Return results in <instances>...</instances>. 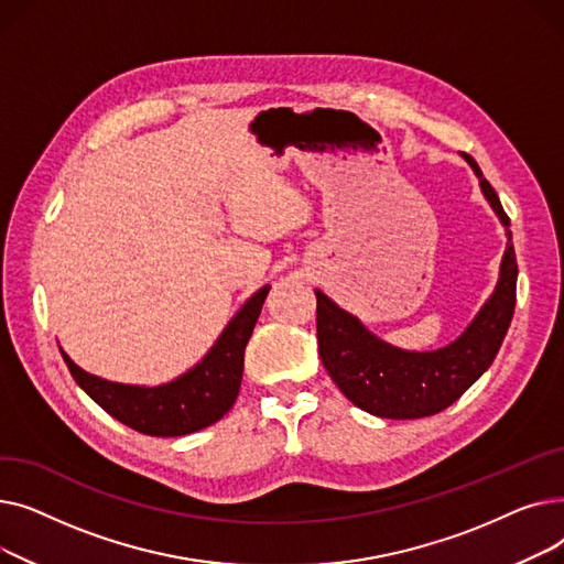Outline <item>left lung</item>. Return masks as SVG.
Instances as JSON below:
<instances>
[{"label": "left lung", "instance_id": "1", "mask_svg": "<svg viewBox=\"0 0 564 564\" xmlns=\"http://www.w3.org/2000/svg\"><path fill=\"white\" fill-rule=\"evenodd\" d=\"M462 155L480 177L482 194L508 230L510 217L496 189L478 162ZM508 237L494 294L455 343L434 351H406L379 340L357 317L315 290L319 359L345 398L372 416L398 421L432 416L451 406L491 366L510 329L519 267L510 230Z\"/></svg>", "mask_w": 564, "mask_h": 564}]
</instances>
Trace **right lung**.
I'll list each match as a JSON object with an SVG mask.
<instances>
[{
    "mask_svg": "<svg viewBox=\"0 0 564 564\" xmlns=\"http://www.w3.org/2000/svg\"><path fill=\"white\" fill-rule=\"evenodd\" d=\"M270 285L260 288L237 311L200 364L162 387H130L84 372L62 349V357L84 393L109 416L148 436H183L224 419L240 393L245 347L253 334Z\"/></svg>",
    "mask_w": 564,
    "mask_h": 564,
    "instance_id": "obj_1",
    "label": "right lung"
}]
</instances>
